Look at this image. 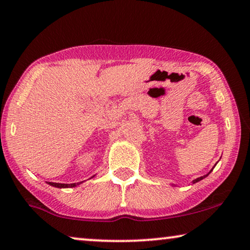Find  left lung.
Listing matches in <instances>:
<instances>
[{
    "mask_svg": "<svg viewBox=\"0 0 250 250\" xmlns=\"http://www.w3.org/2000/svg\"><path fill=\"white\" fill-rule=\"evenodd\" d=\"M212 170H213V168H212ZM212 170H211V171H212ZM211 171H209V172H211ZM208 172V173H209ZM208 175H204V176H202V177H200V178H196V179H195V180H193V184H195V183H197V182H200V180H202V179H204L205 178V177H208Z\"/></svg>",
    "mask_w": 250,
    "mask_h": 250,
    "instance_id": "obj_1",
    "label": "left lung"
}]
</instances>
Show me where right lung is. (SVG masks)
Instances as JSON below:
<instances>
[{
	"instance_id": "right-lung-1",
	"label": "right lung",
	"mask_w": 250,
	"mask_h": 250,
	"mask_svg": "<svg viewBox=\"0 0 250 250\" xmlns=\"http://www.w3.org/2000/svg\"><path fill=\"white\" fill-rule=\"evenodd\" d=\"M82 183V182H81ZM81 183H74V184H60V183H50L47 182V184H49L50 186L57 187V188H68V187H75L78 185H80Z\"/></svg>"
}]
</instances>
